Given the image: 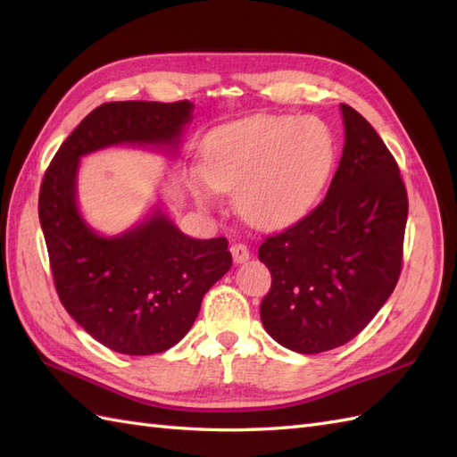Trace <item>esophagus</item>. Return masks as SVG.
I'll list each match as a JSON object with an SVG mask.
<instances>
[{
  "mask_svg": "<svg viewBox=\"0 0 457 457\" xmlns=\"http://www.w3.org/2000/svg\"><path fill=\"white\" fill-rule=\"evenodd\" d=\"M231 255H234L236 263H245V261L251 255V251L245 244H234V245H231Z\"/></svg>",
  "mask_w": 457,
  "mask_h": 457,
  "instance_id": "esophagus-1",
  "label": "esophagus"
}]
</instances>
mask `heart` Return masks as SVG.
I'll use <instances>...</instances> for the list:
<instances>
[{
  "label": "heart",
  "mask_w": 457,
  "mask_h": 457,
  "mask_svg": "<svg viewBox=\"0 0 457 457\" xmlns=\"http://www.w3.org/2000/svg\"><path fill=\"white\" fill-rule=\"evenodd\" d=\"M336 157L334 135L314 115L251 118L212 133L202 172L190 187L210 202L212 187L236 190L239 216L257 228H283L312 206Z\"/></svg>",
  "instance_id": "1"
}]
</instances>
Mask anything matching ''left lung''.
I'll return each instance as SVG.
<instances>
[{"label":"left lung","mask_w":457,"mask_h":457,"mask_svg":"<svg viewBox=\"0 0 457 457\" xmlns=\"http://www.w3.org/2000/svg\"><path fill=\"white\" fill-rule=\"evenodd\" d=\"M342 113L344 154L326 198L259 247L273 277L261 322L298 353L353 339L391 296L403 269L409 196L399 164L361 113L347 104Z\"/></svg>","instance_id":"8db88e82"}]
</instances>
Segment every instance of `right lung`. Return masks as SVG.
Segmentation results:
<instances>
[{
	"label": "right lung",
	"instance_id": "add662e5",
	"mask_svg": "<svg viewBox=\"0 0 457 457\" xmlns=\"http://www.w3.org/2000/svg\"><path fill=\"white\" fill-rule=\"evenodd\" d=\"M190 115L188 100L102 104L68 135L41 182L38 220L56 295L118 353L151 355L179 344L231 253L226 237H188L161 212L120 237L94 234L76 208L79 159L108 145L177 143Z\"/></svg>",
	"mask_w": 457,
	"mask_h": 457
}]
</instances>
